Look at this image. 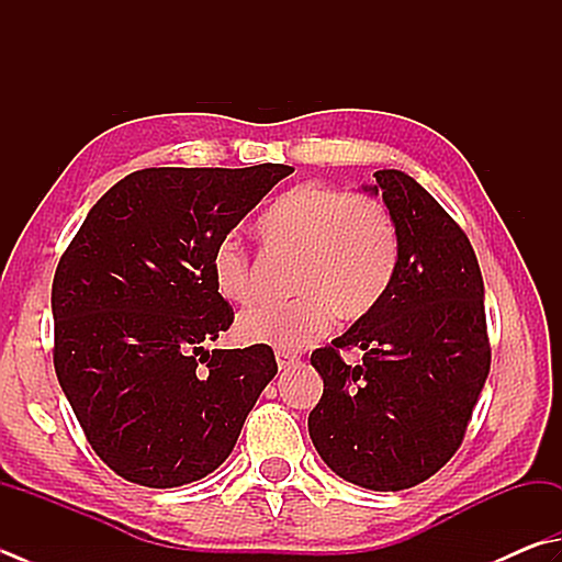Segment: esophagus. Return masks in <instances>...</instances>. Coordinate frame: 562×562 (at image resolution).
<instances>
[{"label": "esophagus", "mask_w": 562, "mask_h": 562, "mask_svg": "<svg viewBox=\"0 0 562 562\" xmlns=\"http://www.w3.org/2000/svg\"><path fill=\"white\" fill-rule=\"evenodd\" d=\"M277 362H279V369H291L295 364H301V357L293 355V352H285V349H279Z\"/></svg>", "instance_id": "esophagus-1"}]
</instances>
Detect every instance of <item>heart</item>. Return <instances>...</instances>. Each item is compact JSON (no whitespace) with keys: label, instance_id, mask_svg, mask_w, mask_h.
<instances>
[{"label":"heart","instance_id":"1","mask_svg":"<svg viewBox=\"0 0 562 562\" xmlns=\"http://www.w3.org/2000/svg\"><path fill=\"white\" fill-rule=\"evenodd\" d=\"M269 251L299 259L285 303H263L241 313L237 335L251 345L303 349L335 323L359 321L384 301L398 269L396 220L379 198L342 188L303 183L281 193L259 220ZM210 277L222 299L249 303L257 273L247 247L222 237L210 254Z\"/></svg>","mask_w":562,"mask_h":562}]
</instances>
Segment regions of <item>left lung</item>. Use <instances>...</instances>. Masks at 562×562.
<instances>
[{"label":"left lung","mask_w":562,"mask_h":562,"mask_svg":"<svg viewBox=\"0 0 562 562\" xmlns=\"http://www.w3.org/2000/svg\"><path fill=\"white\" fill-rule=\"evenodd\" d=\"M396 220L398 269L384 301L359 317L311 364L323 396L308 430L327 468L374 492L432 477L462 446L490 374L482 271L468 235L411 176L376 171ZM362 348L347 366L342 348Z\"/></svg>","instance_id":"8db88e82"}]
</instances>
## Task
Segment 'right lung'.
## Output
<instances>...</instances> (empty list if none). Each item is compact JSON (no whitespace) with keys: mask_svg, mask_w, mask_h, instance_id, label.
<instances>
[{"mask_svg":"<svg viewBox=\"0 0 562 562\" xmlns=\"http://www.w3.org/2000/svg\"><path fill=\"white\" fill-rule=\"evenodd\" d=\"M291 166L144 168L104 193L53 277V367L98 458L154 490L229 458L263 386L269 345L213 349L235 311L210 254Z\"/></svg>","mask_w":562,"mask_h":562,"instance_id":"right-lung-1","label":"right lung"}]
</instances>
